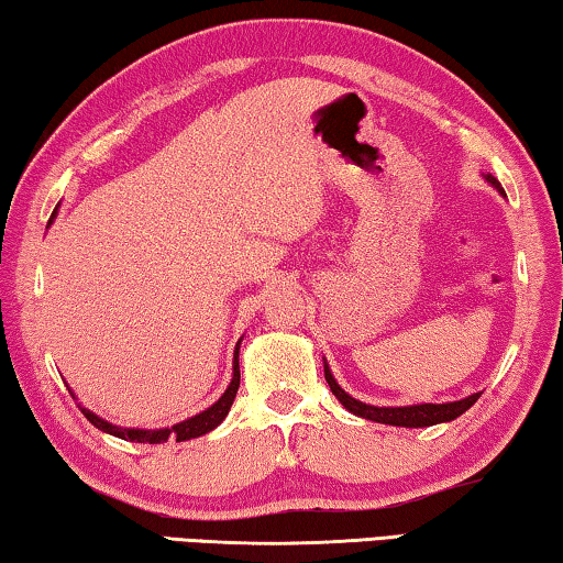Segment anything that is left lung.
I'll return each mask as SVG.
<instances>
[{
    "label": "left lung",
    "instance_id": "1",
    "mask_svg": "<svg viewBox=\"0 0 563 563\" xmlns=\"http://www.w3.org/2000/svg\"><path fill=\"white\" fill-rule=\"evenodd\" d=\"M484 179L492 184V187L504 195L501 184L492 174H484ZM506 197V195H504ZM324 376H327V384L331 394L336 396L339 404L346 411H352L354 417H362L368 421H376V423H389V427H407V429H421V427H434V423H444V421H454L456 417H462L466 409H472L478 394L466 396V399H459V401H446V404H411V407H374V404H364L354 399V396H349L339 382L334 379V374H331V368L324 358Z\"/></svg>",
    "mask_w": 563,
    "mask_h": 563
}]
</instances>
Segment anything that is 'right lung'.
I'll return each mask as SVG.
<instances>
[{
    "mask_svg": "<svg viewBox=\"0 0 563 563\" xmlns=\"http://www.w3.org/2000/svg\"><path fill=\"white\" fill-rule=\"evenodd\" d=\"M54 214H57V209H54ZM54 214L49 219V224L54 221ZM239 344H242V339H239L236 349H234V364H232V372L234 374H232V382H229V386H227V391L221 394L219 399L211 404L209 409L199 411V413H195V417L184 419L179 423H174V427H164V429H126V427H117V423L97 417L95 411H89L87 407H81V404H79L81 413H85V417L91 423H95L99 431H104V434H112V437L124 439V441H140V444H164V441H167L169 437L177 439V441L205 437V434H209L211 429H217L219 423L227 419V413H229V409H232V404H234V396H236V389H239ZM71 396H74V391H71ZM74 399H77V396H74Z\"/></svg>",
    "mask_w": 563,
    "mask_h": 563,
    "instance_id": "right-lung-1",
    "label": "right lung"
}]
</instances>
